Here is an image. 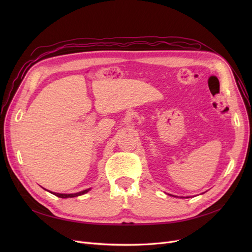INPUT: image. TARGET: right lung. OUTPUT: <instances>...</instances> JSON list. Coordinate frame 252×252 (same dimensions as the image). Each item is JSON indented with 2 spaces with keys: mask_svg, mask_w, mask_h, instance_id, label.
<instances>
[{
  "mask_svg": "<svg viewBox=\"0 0 252 252\" xmlns=\"http://www.w3.org/2000/svg\"><path fill=\"white\" fill-rule=\"evenodd\" d=\"M89 190H90V189H86V190H83V191H81V192L70 193V194H65V193H56V192H51V193H52V194H55V195H57V196H59V197H63V199H66V197H74V196L82 195V194H84V193L88 192Z\"/></svg>",
  "mask_w": 252,
  "mask_h": 252,
  "instance_id": "add662e5",
  "label": "right lung"
}]
</instances>
